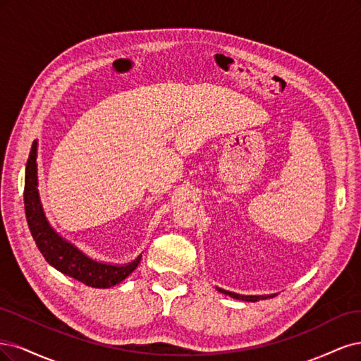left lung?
Here are the masks:
<instances>
[{
    "label": "left lung",
    "mask_w": 361,
    "mask_h": 361,
    "mask_svg": "<svg viewBox=\"0 0 361 361\" xmlns=\"http://www.w3.org/2000/svg\"><path fill=\"white\" fill-rule=\"evenodd\" d=\"M217 290L219 293H222V294H225V295H229V297H232V298H235V300H243V301H258V300H265V298H269V297H273V294H270V295H241V294H235V293H231V290H226V289H222V288H217Z\"/></svg>",
    "instance_id": "8db88e82"
}]
</instances>
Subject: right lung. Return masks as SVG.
Segmentation results:
<instances>
[{"mask_svg": "<svg viewBox=\"0 0 361 361\" xmlns=\"http://www.w3.org/2000/svg\"><path fill=\"white\" fill-rule=\"evenodd\" d=\"M36 160L37 141H34L25 168L24 202L31 235L34 241H36L43 258L58 271H61L68 277H73L91 288H111L123 282L136 269L142 255H139L135 261L124 265L104 264L87 257L75 244L58 234L49 225L40 202Z\"/></svg>", "mask_w": 361, "mask_h": 361, "instance_id": "1", "label": "right lung"}]
</instances>
